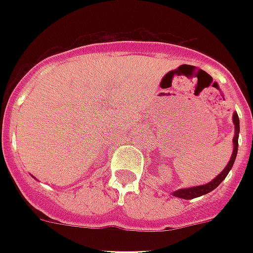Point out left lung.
<instances>
[{
  "label": "left lung",
  "mask_w": 253,
  "mask_h": 253,
  "mask_svg": "<svg viewBox=\"0 0 253 253\" xmlns=\"http://www.w3.org/2000/svg\"><path fill=\"white\" fill-rule=\"evenodd\" d=\"M232 121H234V125H235V136H234V152H232V156L228 162L227 167L223 169V172H220V174L214 178L211 182H209L206 185H201V186H194V188H188V189H180V190H176L173 192V196L178 197V198H184V200H192V198H196V197L204 196L206 193H210L211 190L218 186V185L222 182V181L226 178V176L228 174V172L231 170L232 166H234V162H235L236 154H238V138H239V117L236 113H234V117H232Z\"/></svg>",
  "instance_id": "left-lung-1"
}]
</instances>
